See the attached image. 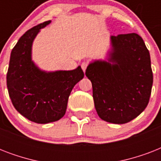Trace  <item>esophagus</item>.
<instances>
[{
    "label": "esophagus",
    "instance_id": "1",
    "mask_svg": "<svg viewBox=\"0 0 161 161\" xmlns=\"http://www.w3.org/2000/svg\"><path fill=\"white\" fill-rule=\"evenodd\" d=\"M81 67H82V69H83V72H85L86 69H87V67H88V63L83 62V63L81 64Z\"/></svg>",
    "mask_w": 161,
    "mask_h": 161
}]
</instances>
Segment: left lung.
<instances>
[{
	"mask_svg": "<svg viewBox=\"0 0 161 161\" xmlns=\"http://www.w3.org/2000/svg\"><path fill=\"white\" fill-rule=\"evenodd\" d=\"M85 74L92 83L94 106L101 119L126 124L147 107L153 73L150 53L138 34L110 36L105 58L91 61Z\"/></svg>",
	"mask_w": 161,
	"mask_h": 161,
	"instance_id": "obj_1",
	"label": "left lung"
}]
</instances>
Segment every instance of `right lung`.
I'll return each instance as SVG.
<instances>
[{
    "mask_svg": "<svg viewBox=\"0 0 161 161\" xmlns=\"http://www.w3.org/2000/svg\"><path fill=\"white\" fill-rule=\"evenodd\" d=\"M45 21L21 36L11 53L6 85L12 104L22 116L36 124H48L64 116L68 97L84 77L80 66L73 70H42L32 60V44Z\"/></svg>",
    "mask_w": 161,
    "mask_h": 161,
    "instance_id": "right-lung-1",
    "label": "right lung"
}]
</instances>
